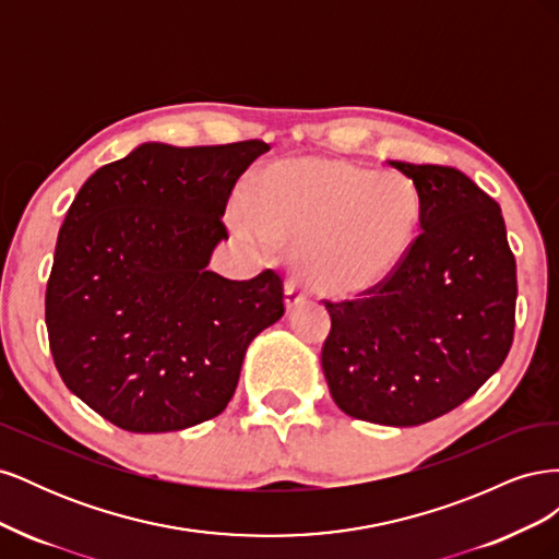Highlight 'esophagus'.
Returning a JSON list of instances; mask_svg holds the SVG:
<instances>
[{"label":"esophagus","instance_id":"34e87169","mask_svg":"<svg viewBox=\"0 0 559 559\" xmlns=\"http://www.w3.org/2000/svg\"><path fill=\"white\" fill-rule=\"evenodd\" d=\"M302 302H306V289H302V284L296 280L286 282V308L294 310L302 306Z\"/></svg>","mask_w":559,"mask_h":559}]
</instances>
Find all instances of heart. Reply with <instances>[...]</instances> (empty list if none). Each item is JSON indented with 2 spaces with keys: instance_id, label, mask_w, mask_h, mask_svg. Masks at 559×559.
Listing matches in <instances>:
<instances>
[{
  "instance_id": "b5f03b06",
  "label": "heart",
  "mask_w": 559,
  "mask_h": 559,
  "mask_svg": "<svg viewBox=\"0 0 559 559\" xmlns=\"http://www.w3.org/2000/svg\"><path fill=\"white\" fill-rule=\"evenodd\" d=\"M415 191L396 175L331 158L263 167L233 210L242 240L273 249L294 240V265L314 289L352 296L382 282L413 240Z\"/></svg>"
}]
</instances>
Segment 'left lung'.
Segmentation results:
<instances>
[{
  "label": "left lung",
  "instance_id": "obj_1",
  "mask_svg": "<svg viewBox=\"0 0 559 559\" xmlns=\"http://www.w3.org/2000/svg\"><path fill=\"white\" fill-rule=\"evenodd\" d=\"M386 163L415 183L419 235L364 298L324 300L331 333L321 368L349 417L417 427L501 368L515 329V257L501 207L464 173Z\"/></svg>",
  "mask_w": 559,
  "mask_h": 559
}]
</instances>
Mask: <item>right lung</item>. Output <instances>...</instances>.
I'll return each mask as SVG.
<instances>
[{"mask_svg": "<svg viewBox=\"0 0 559 559\" xmlns=\"http://www.w3.org/2000/svg\"><path fill=\"white\" fill-rule=\"evenodd\" d=\"M270 146L140 144L81 186L58 233L46 329L62 382L132 433L226 411L249 343L284 314L282 277L207 267L235 181Z\"/></svg>", "mask_w": 559, "mask_h": 559, "instance_id": "1", "label": "right lung"}]
</instances>
